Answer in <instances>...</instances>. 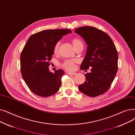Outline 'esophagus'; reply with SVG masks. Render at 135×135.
Wrapping results in <instances>:
<instances>
[{"instance_id":"obj_1","label":"esophagus","mask_w":135,"mask_h":135,"mask_svg":"<svg viewBox=\"0 0 135 135\" xmlns=\"http://www.w3.org/2000/svg\"><path fill=\"white\" fill-rule=\"evenodd\" d=\"M68 74H69V75H76V73H74V72H70V71H68Z\"/></svg>"}]
</instances>
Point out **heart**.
Listing matches in <instances>:
<instances>
[{
	"instance_id": "heart-1",
	"label": "heart",
	"mask_w": 135,
	"mask_h": 135,
	"mask_svg": "<svg viewBox=\"0 0 135 135\" xmlns=\"http://www.w3.org/2000/svg\"><path fill=\"white\" fill-rule=\"evenodd\" d=\"M72 43L73 44V46L74 48L76 47V46H79V45H80V44H82L81 41L78 38H75L73 39ZM59 42H57V43H56V44L54 46V52H57V49H58V48H59ZM62 66L66 70H72L74 69V68H75V60H66L62 64Z\"/></svg>"
}]
</instances>
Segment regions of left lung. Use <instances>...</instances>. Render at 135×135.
<instances>
[{"instance_id": "left-lung-1", "label": "left lung", "mask_w": 135, "mask_h": 135, "mask_svg": "<svg viewBox=\"0 0 135 135\" xmlns=\"http://www.w3.org/2000/svg\"><path fill=\"white\" fill-rule=\"evenodd\" d=\"M75 32L82 37L87 45L80 69L92 68L90 73L84 74L86 81L78 88L89 97H97L108 90L117 74L118 54L116 47L109 36L94 27H81Z\"/></svg>"}]
</instances>
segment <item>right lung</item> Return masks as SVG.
<instances>
[{
  "instance_id": "right-lung-1",
  "label": "right lung",
  "mask_w": 135,
  "mask_h": 135,
  "mask_svg": "<svg viewBox=\"0 0 135 135\" xmlns=\"http://www.w3.org/2000/svg\"><path fill=\"white\" fill-rule=\"evenodd\" d=\"M72 32L68 29L44 30L31 36L20 56L22 78L30 90L43 97L56 93L61 85L63 70L49 71V61L56 43L64 35Z\"/></svg>"
}]
</instances>
